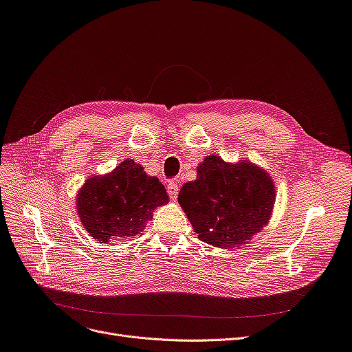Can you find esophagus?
<instances>
[{"mask_svg":"<svg viewBox=\"0 0 352 352\" xmlns=\"http://www.w3.org/2000/svg\"><path fill=\"white\" fill-rule=\"evenodd\" d=\"M168 195L171 197V199L173 201H175L177 199V197H178V184L177 182H170L168 184Z\"/></svg>","mask_w":352,"mask_h":352,"instance_id":"1","label":"esophagus"}]
</instances>
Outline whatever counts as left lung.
I'll return each mask as SVG.
<instances>
[{"mask_svg": "<svg viewBox=\"0 0 352 352\" xmlns=\"http://www.w3.org/2000/svg\"><path fill=\"white\" fill-rule=\"evenodd\" d=\"M178 202L201 241L235 248L268 224L275 187L268 173L250 161L204 158L195 181L184 184Z\"/></svg>", "mask_w": 352, "mask_h": 352, "instance_id": "obj_1", "label": "left lung"}]
</instances>
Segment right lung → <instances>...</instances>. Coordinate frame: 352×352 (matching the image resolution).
<instances>
[{
    "mask_svg": "<svg viewBox=\"0 0 352 352\" xmlns=\"http://www.w3.org/2000/svg\"><path fill=\"white\" fill-rule=\"evenodd\" d=\"M168 202L165 187L134 160L88 178L77 195V211L88 234L102 244L141 234L157 207Z\"/></svg>",
    "mask_w": 352,
    "mask_h": 352,
    "instance_id": "right-lung-1",
    "label": "right lung"
}]
</instances>
